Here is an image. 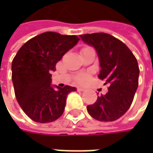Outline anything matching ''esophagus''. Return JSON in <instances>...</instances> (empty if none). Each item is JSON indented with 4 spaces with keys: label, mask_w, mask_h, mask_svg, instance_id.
I'll use <instances>...</instances> for the list:
<instances>
[{
    "label": "esophagus",
    "mask_w": 153,
    "mask_h": 153,
    "mask_svg": "<svg viewBox=\"0 0 153 153\" xmlns=\"http://www.w3.org/2000/svg\"><path fill=\"white\" fill-rule=\"evenodd\" d=\"M85 89L84 88H77V91L78 92H82L84 91Z\"/></svg>",
    "instance_id": "1"
}]
</instances>
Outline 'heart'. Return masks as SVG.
Segmentation results:
<instances>
[{
	"label": "heart",
	"instance_id": "obj_1",
	"mask_svg": "<svg viewBox=\"0 0 153 153\" xmlns=\"http://www.w3.org/2000/svg\"><path fill=\"white\" fill-rule=\"evenodd\" d=\"M88 74H82V75H79L76 77V82L79 84H82L86 82L88 79Z\"/></svg>",
	"mask_w": 153,
	"mask_h": 153
}]
</instances>
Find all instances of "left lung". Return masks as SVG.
Returning a JSON list of instances; mask_svg holds the SVG:
<instances>
[{
    "label": "left lung",
    "instance_id": "8db88e82",
    "mask_svg": "<svg viewBox=\"0 0 153 153\" xmlns=\"http://www.w3.org/2000/svg\"><path fill=\"white\" fill-rule=\"evenodd\" d=\"M80 37L95 48L101 68L99 78L109 86L105 94L98 96L96 102L87 106L88 112L98 121L117 120L130 107L138 88L136 58L123 42L106 33L85 34Z\"/></svg>",
    "mask_w": 153,
    "mask_h": 153
}]
</instances>
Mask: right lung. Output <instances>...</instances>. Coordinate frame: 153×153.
Here are the masks:
<instances>
[{"mask_svg":"<svg viewBox=\"0 0 153 153\" xmlns=\"http://www.w3.org/2000/svg\"><path fill=\"white\" fill-rule=\"evenodd\" d=\"M80 39L76 36L44 32L26 42L12 63L15 96L24 112L33 121L45 123L60 117L67 95L76 88L53 87L56 64Z\"/></svg>","mask_w":153,"mask_h":153,"instance_id":"1","label":"right lung"}]
</instances>
